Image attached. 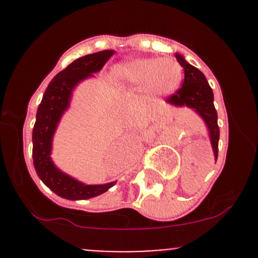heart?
<instances>
[{
	"instance_id": "heart-1",
	"label": "heart",
	"mask_w": 258,
	"mask_h": 258,
	"mask_svg": "<svg viewBox=\"0 0 258 258\" xmlns=\"http://www.w3.org/2000/svg\"><path fill=\"white\" fill-rule=\"evenodd\" d=\"M112 79L135 91H146L152 96L175 93L183 79V69L177 59L136 58L116 64Z\"/></svg>"
}]
</instances>
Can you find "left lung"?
I'll use <instances>...</instances> for the list:
<instances>
[{"mask_svg": "<svg viewBox=\"0 0 258 258\" xmlns=\"http://www.w3.org/2000/svg\"><path fill=\"white\" fill-rule=\"evenodd\" d=\"M176 58L178 63L183 67L184 80L182 87L167 98V102L178 107L186 106V107L192 108L202 117L209 130L213 153L217 158L220 128L217 124V111L213 105L212 88L210 87L205 75L199 69L189 64L183 56L176 53Z\"/></svg>", "mask_w": 258, "mask_h": 258, "instance_id": "1", "label": "left lung"}]
</instances>
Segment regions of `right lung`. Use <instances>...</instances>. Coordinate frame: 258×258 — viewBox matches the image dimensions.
Segmentation results:
<instances>
[{
    "instance_id": "obj_1",
    "label": "right lung",
    "mask_w": 258,
    "mask_h": 258,
    "mask_svg": "<svg viewBox=\"0 0 258 258\" xmlns=\"http://www.w3.org/2000/svg\"><path fill=\"white\" fill-rule=\"evenodd\" d=\"M113 53V49H105L86 54L70 63L49 82L37 108L32 131L33 166L43 183L63 199L74 201L91 199L102 195L116 183L85 184L59 171L51 160L52 139L62 114L69 108L72 91L81 81L100 71Z\"/></svg>"
}]
</instances>
